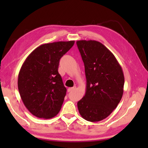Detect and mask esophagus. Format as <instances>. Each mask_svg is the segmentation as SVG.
<instances>
[{"instance_id": "obj_1", "label": "esophagus", "mask_w": 148, "mask_h": 148, "mask_svg": "<svg viewBox=\"0 0 148 148\" xmlns=\"http://www.w3.org/2000/svg\"><path fill=\"white\" fill-rule=\"evenodd\" d=\"M76 88V86H74L73 87H69V88L68 89V92H71L72 91H73V90H74Z\"/></svg>"}]
</instances>
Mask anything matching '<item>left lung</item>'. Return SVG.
<instances>
[{
  "instance_id": "8db88e82",
  "label": "left lung",
  "mask_w": 148,
  "mask_h": 148,
  "mask_svg": "<svg viewBox=\"0 0 148 148\" xmlns=\"http://www.w3.org/2000/svg\"><path fill=\"white\" fill-rule=\"evenodd\" d=\"M76 44L84 62L87 81L86 95L77 102V108L87 121H101L121 101L123 72L114 54L101 42L83 40Z\"/></svg>"
}]
</instances>
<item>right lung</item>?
Segmentation results:
<instances>
[{
    "mask_svg": "<svg viewBox=\"0 0 148 148\" xmlns=\"http://www.w3.org/2000/svg\"><path fill=\"white\" fill-rule=\"evenodd\" d=\"M74 44V40L42 44L22 64L17 86L24 105L34 116L51 119L61 110L66 89L58 72L59 61Z\"/></svg>",
    "mask_w": 148,
    "mask_h": 148,
    "instance_id": "1",
    "label": "right lung"
}]
</instances>
